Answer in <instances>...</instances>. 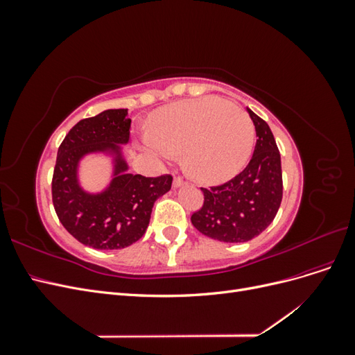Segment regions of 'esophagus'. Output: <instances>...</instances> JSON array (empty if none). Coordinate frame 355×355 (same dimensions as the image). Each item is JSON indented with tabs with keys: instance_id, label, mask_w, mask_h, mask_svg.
<instances>
[{
	"instance_id": "1",
	"label": "esophagus",
	"mask_w": 355,
	"mask_h": 355,
	"mask_svg": "<svg viewBox=\"0 0 355 355\" xmlns=\"http://www.w3.org/2000/svg\"><path fill=\"white\" fill-rule=\"evenodd\" d=\"M184 184H185L184 178H180V176H176V178H175V180H173V187H175V188H179V187H182Z\"/></svg>"
}]
</instances>
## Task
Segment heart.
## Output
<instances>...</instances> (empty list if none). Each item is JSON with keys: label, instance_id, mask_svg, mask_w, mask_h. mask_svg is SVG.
<instances>
[{"label": "heart", "instance_id": "b5f03b06", "mask_svg": "<svg viewBox=\"0 0 355 355\" xmlns=\"http://www.w3.org/2000/svg\"><path fill=\"white\" fill-rule=\"evenodd\" d=\"M254 127L247 112L214 96L178 102L161 110L151 123L145 146L164 158L185 157L191 176L216 182L234 175L249 158Z\"/></svg>", "mask_w": 355, "mask_h": 355}]
</instances>
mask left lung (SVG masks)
<instances>
[{"instance_id": "1", "label": "left lung", "mask_w": 355, "mask_h": 355, "mask_svg": "<svg viewBox=\"0 0 355 355\" xmlns=\"http://www.w3.org/2000/svg\"><path fill=\"white\" fill-rule=\"evenodd\" d=\"M247 112L257 136L250 163L225 184L201 188L204 202L191 216L201 234L223 243L257 237L274 220L283 198L282 158L274 135L261 116L249 108Z\"/></svg>"}]
</instances>
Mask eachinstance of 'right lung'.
I'll list each match as a JSON object with an SVG mask.
<instances>
[{
    "label": "right lung",
    "instance_id": "add662e5",
    "mask_svg": "<svg viewBox=\"0 0 355 355\" xmlns=\"http://www.w3.org/2000/svg\"><path fill=\"white\" fill-rule=\"evenodd\" d=\"M127 110H106L75 124L58 149L51 180L53 206L65 230L84 245L116 250L145 234L154 202L170 191L173 178H145L128 173L121 146L130 139ZM93 152L114 155V178L99 195L85 193L78 184V164Z\"/></svg>",
    "mask_w": 355,
    "mask_h": 355
}]
</instances>
